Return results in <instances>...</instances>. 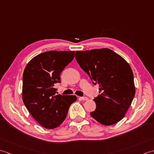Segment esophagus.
Here are the masks:
<instances>
[{"label":"esophagus","mask_w":154,"mask_h":154,"mask_svg":"<svg viewBox=\"0 0 154 154\" xmlns=\"http://www.w3.org/2000/svg\"><path fill=\"white\" fill-rule=\"evenodd\" d=\"M79 100H87L88 98L84 96V97H79Z\"/></svg>","instance_id":"1"}]
</instances>
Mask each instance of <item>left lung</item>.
Segmentation results:
<instances>
[{"label":"left lung","instance_id":"obj_1","mask_svg":"<svg viewBox=\"0 0 154 154\" xmlns=\"http://www.w3.org/2000/svg\"><path fill=\"white\" fill-rule=\"evenodd\" d=\"M75 58L99 94L93 100L96 108L91 116L103 125L109 126L125 117L135 95L133 73L129 64L109 48L76 51Z\"/></svg>","mask_w":154,"mask_h":154}]
</instances>
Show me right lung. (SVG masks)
I'll list each match as a JSON object with an SVG mask.
<instances>
[{
	"label": "right lung",
	"instance_id": "add662e5",
	"mask_svg": "<svg viewBox=\"0 0 154 154\" xmlns=\"http://www.w3.org/2000/svg\"><path fill=\"white\" fill-rule=\"evenodd\" d=\"M75 51L41 53L27 64L23 74L22 99L26 108L41 126L53 129L65 120L75 96L56 94L60 73L74 58Z\"/></svg>",
	"mask_w": 154,
	"mask_h": 154
}]
</instances>
